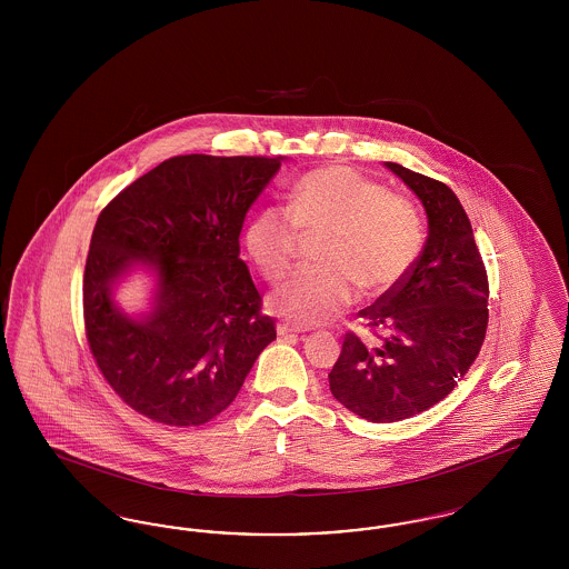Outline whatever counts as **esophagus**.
I'll return each mask as SVG.
<instances>
[{
  "mask_svg": "<svg viewBox=\"0 0 569 569\" xmlns=\"http://www.w3.org/2000/svg\"><path fill=\"white\" fill-rule=\"evenodd\" d=\"M297 332H300L298 326L277 325V335H279V337H288V335H297Z\"/></svg>",
  "mask_w": 569,
  "mask_h": 569,
  "instance_id": "1",
  "label": "esophagus"
}]
</instances>
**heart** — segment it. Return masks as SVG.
<instances>
[{"instance_id": "heart-1", "label": "heart", "mask_w": 569, "mask_h": 569, "mask_svg": "<svg viewBox=\"0 0 569 569\" xmlns=\"http://www.w3.org/2000/svg\"><path fill=\"white\" fill-rule=\"evenodd\" d=\"M311 269L295 272L271 307L298 325H320L343 313L358 286L367 297L392 290L420 256L422 217L413 202L348 166L302 174L288 209L264 207L249 217L247 253L267 281H281L295 264L300 234H320Z\"/></svg>"}]
</instances>
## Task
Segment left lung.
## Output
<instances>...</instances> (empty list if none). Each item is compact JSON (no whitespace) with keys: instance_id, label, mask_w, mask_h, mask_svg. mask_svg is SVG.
<instances>
[{"instance_id":"obj_1","label":"left lung","mask_w":569,"mask_h":569,"mask_svg":"<svg viewBox=\"0 0 569 569\" xmlns=\"http://www.w3.org/2000/svg\"><path fill=\"white\" fill-rule=\"evenodd\" d=\"M386 166L422 200L429 237L406 277L358 311L379 343L348 330L328 373L332 397L369 422L406 420L446 399L478 358L488 326L487 269L457 193Z\"/></svg>"}]
</instances>
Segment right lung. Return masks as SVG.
Returning a JSON list of instances; mask_svg holds the SVG:
<instances>
[{
  "instance_id": "obj_1",
  "label": "right lung",
  "mask_w": 569,
  "mask_h": 569,
  "mask_svg": "<svg viewBox=\"0 0 569 569\" xmlns=\"http://www.w3.org/2000/svg\"><path fill=\"white\" fill-rule=\"evenodd\" d=\"M281 158L177 156L119 191L96 221L82 318L93 360L140 416L200 427L239 395L256 358L277 337L239 258L244 213ZM136 261L159 272L154 311L121 315L109 288Z\"/></svg>"
}]
</instances>
